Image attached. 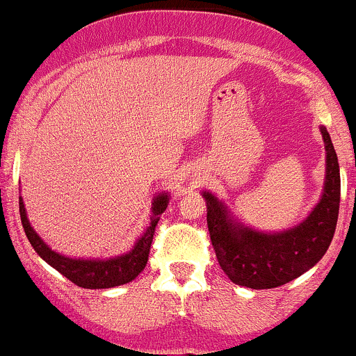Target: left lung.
<instances>
[{
    "label": "left lung",
    "instance_id": "left-lung-1",
    "mask_svg": "<svg viewBox=\"0 0 356 356\" xmlns=\"http://www.w3.org/2000/svg\"><path fill=\"white\" fill-rule=\"evenodd\" d=\"M325 186L309 216L289 230L265 234L232 220L223 202L204 192L207 228L218 263L228 279L251 289H273L298 279L322 259L334 237L339 214L341 178L336 150L325 128Z\"/></svg>",
    "mask_w": 356,
    "mask_h": 356
}]
</instances>
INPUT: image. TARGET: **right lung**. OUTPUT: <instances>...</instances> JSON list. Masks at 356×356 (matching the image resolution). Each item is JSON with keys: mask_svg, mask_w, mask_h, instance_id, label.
<instances>
[{"mask_svg": "<svg viewBox=\"0 0 356 356\" xmlns=\"http://www.w3.org/2000/svg\"><path fill=\"white\" fill-rule=\"evenodd\" d=\"M168 202H170V195H168V193H161V195H157L156 199H154L150 227L143 232V235L136 241L135 248L129 252L108 259H76L67 258V256H62L58 254V252L51 251V249L41 241V237L34 232L29 220H27L22 197H19L20 220H22L24 232H26L27 238H29L34 251H36L48 265L54 266L57 272L62 273L65 279H69L70 282L76 284V286L84 287V289H108V287L122 286V284L131 282L133 279L138 277V273L145 268L147 261H149V252L150 245H152L154 232H156L159 216L166 211Z\"/></svg>", "mask_w": 356, "mask_h": 356, "instance_id": "obj_1", "label": "right lung"}]
</instances>
